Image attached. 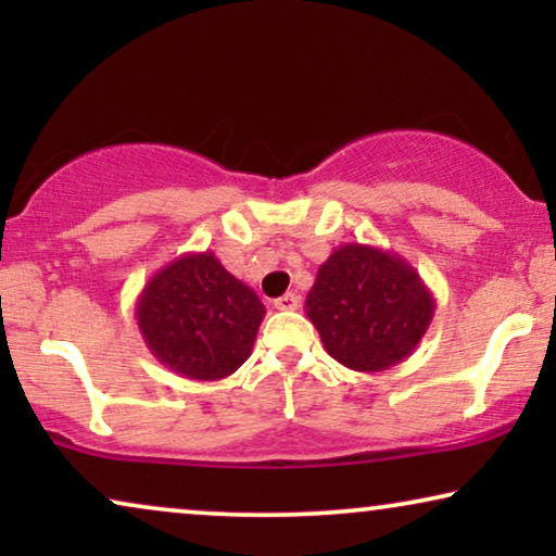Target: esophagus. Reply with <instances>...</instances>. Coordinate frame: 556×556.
I'll list each match as a JSON object with an SVG mask.
<instances>
[{"label":"esophagus","mask_w":556,"mask_h":556,"mask_svg":"<svg viewBox=\"0 0 556 556\" xmlns=\"http://www.w3.org/2000/svg\"><path fill=\"white\" fill-rule=\"evenodd\" d=\"M299 306H301V299L295 293H286V295H280V299L273 301V308L276 311H295Z\"/></svg>","instance_id":"1"}]
</instances>
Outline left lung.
Listing matches in <instances>:
<instances>
[{"mask_svg":"<svg viewBox=\"0 0 556 556\" xmlns=\"http://www.w3.org/2000/svg\"><path fill=\"white\" fill-rule=\"evenodd\" d=\"M306 316L333 359L369 375L415 352L435 316V299L402 255L346 242L318 268Z\"/></svg>","mask_w":556,"mask_h":556,"instance_id":"obj_1","label":"left lung"}]
</instances>
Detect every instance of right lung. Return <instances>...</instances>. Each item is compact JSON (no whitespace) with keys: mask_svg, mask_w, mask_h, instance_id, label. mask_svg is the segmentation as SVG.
<instances>
[{"mask_svg":"<svg viewBox=\"0 0 556 556\" xmlns=\"http://www.w3.org/2000/svg\"><path fill=\"white\" fill-rule=\"evenodd\" d=\"M265 306L215 253H185L159 268L136 299L149 352L174 375L217 382L253 352Z\"/></svg>","mask_w":556,"mask_h":556,"instance_id":"right-lung-1","label":"right lung"}]
</instances>
